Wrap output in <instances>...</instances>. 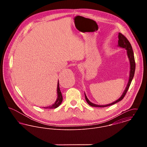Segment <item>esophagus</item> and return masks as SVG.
I'll list each match as a JSON object with an SVG mask.
<instances>
[{"instance_id": "obj_1", "label": "esophagus", "mask_w": 147, "mask_h": 147, "mask_svg": "<svg viewBox=\"0 0 147 147\" xmlns=\"http://www.w3.org/2000/svg\"><path fill=\"white\" fill-rule=\"evenodd\" d=\"M78 67H79V68H80V69H81V65H78Z\"/></svg>"}]
</instances>
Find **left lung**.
<instances>
[{"label":"left lung","mask_w":147,"mask_h":147,"mask_svg":"<svg viewBox=\"0 0 147 147\" xmlns=\"http://www.w3.org/2000/svg\"><path fill=\"white\" fill-rule=\"evenodd\" d=\"M118 47H119L122 49H125L127 51V55L129 61V64H130V70H129V79L128 83L127 84L126 88L123 92L122 93V95L120 96V98L117 100H115L112 103L107 104V105H96L95 104L92 102H90L88 98L85 93L84 92L85 94V100L87 102V103L91 106L92 107H107L109 106L113 105L117 102H119V101H121L123 98L125 97L126 95L127 91H128V88L131 85V83L132 81L134 75V72H135V69H136V63H135V60H134V53H133V49L132 47L131 46V45L130 42L128 41V40L127 39L126 37L124 35H122L121 33H119V41H118Z\"/></svg>","instance_id":"8db88e82"}]
</instances>
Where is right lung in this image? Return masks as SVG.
I'll return each mask as SVG.
<instances>
[{"label":"right lung","instance_id":"obj_1","mask_svg":"<svg viewBox=\"0 0 147 147\" xmlns=\"http://www.w3.org/2000/svg\"><path fill=\"white\" fill-rule=\"evenodd\" d=\"M57 98L56 99L55 102L51 106H47V107H43L42 108H43V109H56L61 104L62 100H63V97H62V95L61 91L60 90V88H59V80L58 81V83H57Z\"/></svg>","mask_w":147,"mask_h":147}]
</instances>
